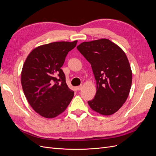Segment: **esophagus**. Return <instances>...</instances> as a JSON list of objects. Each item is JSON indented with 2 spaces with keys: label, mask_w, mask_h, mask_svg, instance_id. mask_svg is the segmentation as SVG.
Masks as SVG:
<instances>
[{
  "label": "esophagus",
  "mask_w": 156,
  "mask_h": 156,
  "mask_svg": "<svg viewBox=\"0 0 156 156\" xmlns=\"http://www.w3.org/2000/svg\"><path fill=\"white\" fill-rule=\"evenodd\" d=\"M82 88H83V86H82V85L77 87V90H81Z\"/></svg>",
  "instance_id": "esophagus-1"
}]
</instances>
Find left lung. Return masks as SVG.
I'll return each mask as SVG.
<instances>
[{"mask_svg": "<svg viewBox=\"0 0 156 156\" xmlns=\"http://www.w3.org/2000/svg\"><path fill=\"white\" fill-rule=\"evenodd\" d=\"M77 49L91 64L96 81V94L88 103L99 114L108 116L119 111L129 96L131 66L124 51L111 40L84 41Z\"/></svg>", "mask_w": 156, "mask_h": 156, "instance_id": "left-lung-1", "label": "left lung"}]
</instances>
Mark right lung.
<instances>
[{
    "instance_id": "right-lung-1",
    "label": "right lung",
    "mask_w": 156,
    "mask_h": 156,
    "mask_svg": "<svg viewBox=\"0 0 156 156\" xmlns=\"http://www.w3.org/2000/svg\"><path fill=\"white\" fill-rule=\"evenodd\" d=\"M77 40L56 41L33 49L21 72V84L28 102L37 113L53 119L62 113L74 96L61 69Z\"/></svg>"
}]
</instances>
